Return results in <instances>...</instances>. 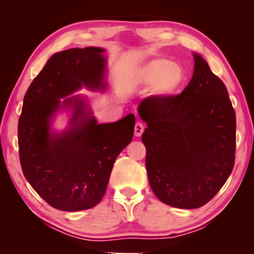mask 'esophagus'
Instances as JSON below:
<instances>
[{"instance_id":"34e87169","label":"esophagus","mask_w":254,"mask_h":254,"mask_svg":"<svg viewBox=\"0 0 254 254\" xmlns=\"http://www.w3.org/2000/svg\"><path fill=\"white\" fill-rule=\"evenodd\" d=\"M143 130H144L143 124L136 123V125H135V128H134V134H135V136H141L142 133H143Z\"/></svg>"}]
</instances>
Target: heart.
<instances>
[{
  "instance_id": "b5f03b06",
  "label": "heart",
  "mask_w": 254,
  "mask_h": 254,
  "mask_svg": "<svg viewBox=\"0 0 254 254\" xmlns=\"http://www.w3.org/2000/svg\"><path fill=\"white\" fill-rule=\"evenodd\" d=\"M140 79L144 84L154 85L157 96L169 97L179 92L186 82V71L182 64H173L168 59H155L140 71Z\"/></svg>"
}]
</instances>
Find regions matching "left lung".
I'll return each mask as SVG.
<instances>
[{"mask_svg":"<svg viewBox=\"0 0 254 254\" xmlns=\"http://www.w3.org/2000/svg\"><path fill=\"white\" fill-rule=\"evenodd\" d=\"M177 96L147 97L138 113L155 195L169 206L194 209L210 201L235 165L236 113L227 88L200 55Z\"/></svg>","mask_w":254,"mask_h":254,"instance_id":"left-lung-1","label":"left lung"}]
</instances>
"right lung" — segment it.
Wrapping results in <instances>:
<instances>
[{
    "mask_svg": "<svg viewBox=\"0 0 254 254\" xmlns=\"http://www.w3.org/2000/svg\"><path fill=\"white\" fill-rule=\"evenodd\" d=\"M103 52L85 47L54 54L24 97L18 120L20 166L33 190L55 209L77 211L98 204L114 161L133 138L134 114L98 125L93 117L83 118L84 104L76 97L62 103L74 104L72 127L61 135L50 133V118L60 107V98L82 84L105 88Z\"/></svg>",
    "mask_w": 254,
    "mask_h": 254,
    "instance_id": "add662e5",
    "label": "right lung"
}]
</instances>
